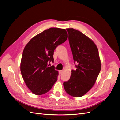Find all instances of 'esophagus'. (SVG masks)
<instances>
[{"mask_svg":"<svg viewBox=\"0 0 120 120\" xmlns=\"http://www.w3.org/2000/svg\"><path fill=\"white\" fill-rule=\"evenodd\" d=\"M63 71H62V70H60V71H59V74H62Z\"/></svg>","mask_w":120,"mask_h":120,"instance_id":"obj_1","label":"esophagus"}]
</instances>
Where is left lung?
I'll list each match as a JSON object with an SVG mask.
<instances>
[{
  "label": "left lung",
  "mask_w": 120,
  "mask_h": 120,
  "mask_svg": "<svg viewBox=\"0 0 120 120\" xmlns=\"http://www.w3.org/2000/svg\"><path fill=\"white\" fill-rule=\"evenodd\" d=\"M68 41L76 70H72L70 79L64 82L66 92L72 97H82L94 85L101 68L99 51L95 43L82 32L67 28Z\"/></svg>",
  "instance_id": "obj_1"
}]
</instances>
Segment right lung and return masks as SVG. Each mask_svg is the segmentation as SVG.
Masks as SVG:
<instances>
[{
  "mask_svg": "<svg viewBox=\"0 0 120 120\" xmlns=\"http://www.w3.org/2000/svg\"><path fill=\"white\" fill-rule=\"evenodd\" d=\"M68 37L65 29L52 27L35 36L25 45L20 71L25 84L35 95L48 92L56 82L59 72L48 63L53 62L54 49Z\"/></svg>",
  "mask_w": 120,
  "mask_h": 120,
  "instance_id": "right-lung-1",
  "label": "right lung"
}]
</instances>
